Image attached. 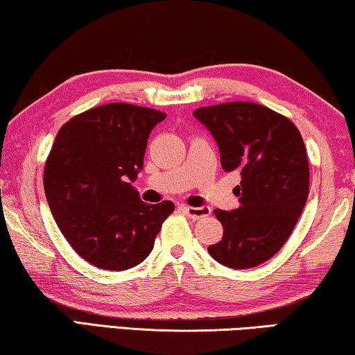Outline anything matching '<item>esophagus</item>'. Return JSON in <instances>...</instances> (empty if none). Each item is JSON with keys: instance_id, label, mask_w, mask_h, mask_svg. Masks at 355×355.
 <instances>
[{"instance_id": "obj_1", "label": "esophagus", "mask_w": 355, "mask_h": 355, "mask_svg": "<svg viewBox=\"0 0 355 355\" xmlns=\"http://www.w3.org/2000/svg\"><path fill=\"white\" fill-rule=\"evenodd\" d=\"M182 211L187 214L190 219H203V217H208L211 214V208H206V206H203V208H192V206H182Z\"/></svg>"}]
</instances>
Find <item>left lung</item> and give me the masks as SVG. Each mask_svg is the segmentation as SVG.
<instances>
[{
  "instance_id": "left-lung-1",
  "label": "left lung",
  "mask_w": 355,
  "mask_h": 355,
  "mask_svg": "<svg viewBox=\"0 0 355 355\" xmlns=\"http://www.w3.org/2000/svg\"><path fill=\"white\" fill-rule=\"evenodd\" d=\"M193 116L217 141L223 171L241 174L239 208L216 209L223 227L208 252L246 270L270 260L295 228L309 193V163L298 128L286 116L250 101L198 107Z\"/></svg>"
}]
</instances>
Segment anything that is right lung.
<instances>
[{"instance_id":"right-lung-1","label":"right lung","mask_w":355,"mask_h":355,"mask_svg":"<svg viewBox=\"0 0 355 355\" xmlns=\"http://www.w3.org/2000/svg\"><path fill=\"white\" fill-rule=\"evenodd\" d=\"M166 117L157 109L107 103L58 130L44 168V190L60 232L96 268L123 271L154 248L173 201L146 205L132 182L147 138Z\"/></svg>"}]
</instances>
